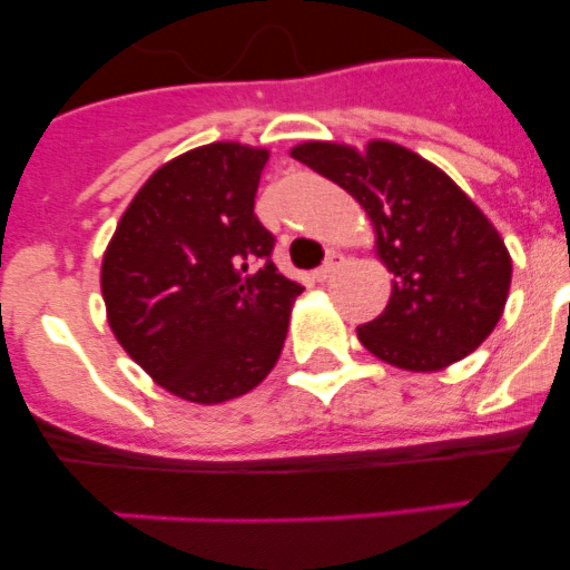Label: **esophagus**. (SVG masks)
Segmentation results:
<instances>
[{
	"mask_svg": "<svg viewBox=\"0 0 570 570\" xmlns=\"http://www.w3.org/2000/svg\"><path fill=\"white\" fill-rule=\"evenodd\" d=\"M342 262H345V256H342L340 250H334V254H331L328 259H325V265H322V268L316 271V282H328L331 276H334L336 271L342 268Z\"/></svg>",
	"mask_w": 570,
	"mask_h": 570,
	"instance_id": "esophagus-1",
	"label": "esophagus"
}]
</instances>
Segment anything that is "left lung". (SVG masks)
<instances>
[{"label":"left lung","instance_id":"obj_1","mask_svg":"<svg viewBox=\"0 0 570 570\" xmlns=\"http://www.w3.org/2000/svg\"><path fill=\"white\" fill-rule=\"evenodd\" d=\"M291 156L354 196L376 259L394 274L385 311L356 328L376 360L434 374L491 336L511 291V254L445 170L387 139L365 148L308 139Z\"/></svg>","mask_w":570,"mask_h":570}]
</instances>
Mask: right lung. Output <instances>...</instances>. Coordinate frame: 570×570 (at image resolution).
Listing matches in <instances>:
<instances>
[{
  "mask_svg": "<svg viewBox=\"0 0 570 570\" xmlns=\"http://www.w3.org/2000/svg\"><path fill=\"white\" fill-rule=\"evenodd\" d=\"M271 150L210 142L136 190L102 256L116 342L168 394L219 405L274 371L302 288L271 262L254 214Z\"/></svg>",
  "mask_w": 570,
  "mask_h": 570,
  "instance_id": "right-lung-1",
  "label": "right lung"
}]
</instances>
